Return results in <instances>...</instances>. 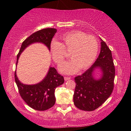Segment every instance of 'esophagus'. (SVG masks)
<instances>
[{
	"instance_id": "1",
	"label": "esophagus",
	"mask_w": 131,
	"mask_h": 131,
	"mask_svg": "<svg viewBox=\"0 0 131 131\" xmlns=\"http://www.w3.org/2000/svg\"><path fill=\"white\" fill-rule=\"evenodd\" d=\"M64 80H65V81H67V80L71 79V77H64Z\"/></svg>"
}]
</instances>
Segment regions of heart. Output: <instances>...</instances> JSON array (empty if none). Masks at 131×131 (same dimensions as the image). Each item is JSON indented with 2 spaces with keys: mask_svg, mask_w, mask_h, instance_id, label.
<instances>
[{
  "mask_svg": "<svg viewBox=\"0 0 131 131\" xmlns=\"http://www.w3.org/2000/svg\"><path fill=\"white\" fill-rule=\"evenodd\" d=\"M62 43L54 40L50 46L53 60L58 64L63 63L66 51L70 52L72 59L59 67V72L64 74H73L79 70H84L90 67L97 57L98 42L94 37L82 31H74L62 35Z\"/></svg>",
  "mask_w": 131,
  "mask_h": 131,
  "instance_id": "obj_1",
  "label": "heart"
}]
</instances>
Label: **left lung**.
<instances>
[{"label": "left lung", "mask_w": 131, "mask_h": 131, "mask_svg": "<svg viewBox=\"0 0 131 131\" xmlns=\"http://www.w3.org/2000/svg\"><path fill=\"white\" fill-rule=\"evenodd\" d=\"M100 40L101 50L96 61L82 75L75 78L74 105L82 110L97 109L110 96L113 89L115 70L112 51L102 39ZM97 69L101 72L99 79L95 77V71Z\"/></svg>", "instance_id": "8db88e82"}]
</instances>
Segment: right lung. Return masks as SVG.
<instances>
[{
    "instance_id": "right-lung-1",
    "label": "right lung",
    "mask_w": 131,
    "mask_h": 131,
    "mask_svg": "<svg viewBox=\"0 0 131 131\" xmlns=\"http://www.w3.org/2000/svg\"><path fill=\"white\" fill-rule=\"evenodd\" d=\"M57 30L55 28H44L31 34L22 43L19 53L17 55V62L21 54L30 45L35 43L44 44L50 51L51 40ZM14 79L18 86L19 94L25 102L31 108L39 111H44L54 105L56 97L54 91L56 88L64 83V78L58 73L54 67H49L44 79L35 84L28 85L19 81L14 73Z\"/></svg>"
}]
</instances>
